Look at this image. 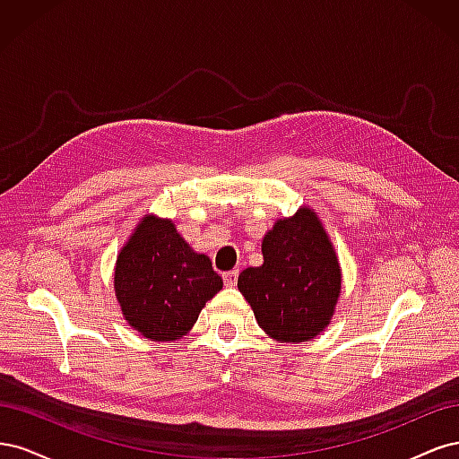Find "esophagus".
<instances>
[{
  "mask_svg": "<svg viewBox=\"0 0 459 459\" xmlns=\"http://www.w3.org/2000/svg\"><path fill=\"white\" fill-rule=\"evenodd\" d=\"M238 275H239L238 270L226 272V273H224V285H226V287H235V285H238Z\"/></svg>",
  "mask_w": 459,
  "mask_h": 459,
  "instance_id": "34e87169",
  "label": "esophagus"
}]
</instances>
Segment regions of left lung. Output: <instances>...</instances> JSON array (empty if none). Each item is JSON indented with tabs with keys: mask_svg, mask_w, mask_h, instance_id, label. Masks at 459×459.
Instances as JSON below:
<instances>
[{
	"mask_svg": "<svg viewBox=\"0 0 459 459\" xmlns=\"http://www.w3.org/2000/svg\"><path fill=\"white\" fill-rule=\"evenodd\" d=\"M264 264L241 272L238 287L258 325L277 341L314 339L341 293V268L317 216L302 208L262 241Z\"/></svg>",
	"mask_w": 459,
	"mask_h": 459,
	"instance_id": "8db88e82",
	"label": "left lung"
}]
</instances>
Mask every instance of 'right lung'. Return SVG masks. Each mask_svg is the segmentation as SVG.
<instances>
[{"instance_id": "obj_1", "label": "right lung", "mask_w": 459, "mask_h": 459, "mask_svg": "<svg viewBox=\"0 0 459 459\" xmlns=\"http://www.w3.org/2000/svg\"><path fill=\"white\" fill-rule=\"evenodd\" d=\"M220 289L211 258L193 253L170 220L143 218L117 260L122 312L151 341L182 337Z\"/></svg>"}]
</instances>
